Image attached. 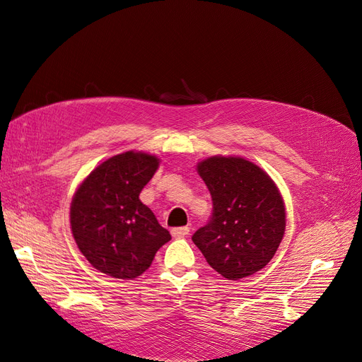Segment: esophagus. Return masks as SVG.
Masks as SVG:
<instances>
[{
  "label": "esophagus",
  "mask_w": 362,
  "mask_h": 362,
  "mask_svg": "<svg viewBox=\"0 0 362 362\" xmlns=\"http://www.w3.org/2000/svg\"><path fill=\"white\" fill-rule=\"evenodd\" d=\"M171 234H173V237H177V238H180V237H187V235L189 234V228H188V226L173 228V229H171Z\"/></svg>",
  "instance_id": "obj_1"
}]
</instances>
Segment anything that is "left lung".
Returning a JSON list of instances; mask_svg holds the SVG:
<instances>
[{
    "label": "left lung",
    "instance_id": "left-lung-1",
    "mask_svg": "<svg viewBox=\"0 0 362 362\" xmlns=\"http://www.w3.org/2000/svg\"><path fill=\"white\" fill-rule=\"evenodd\" d=\"M197 173L211 192L212 217L192 235L194 245L226 280L263 269L286 230L284 200L271 175L240 156L208 157Z\"/></svg>",
    "mask_w": 362,
    "mask_h": 362
}]
</instances>
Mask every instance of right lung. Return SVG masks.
I'll list each match as a JSON object with an SVG mask.
<instances>
[{
	"mask_svg": "<svg viewBox=\"0 0 362 362\" xmlns=\"http://www.w3.org/2000/svg\"><path fill=\"white\" fill-rule=\"evenodd\" d=\"M159 163V157L144 151L116 154L100 162L73 194L71 234L81 254L99 272L133 280L171 240L139 199Z\"/></svg>",
	"mask_w": 362,
	"mask_h": 362,
	"instance_id": "1",
	"label": "right lung"
}]
</instances>
